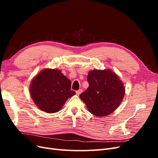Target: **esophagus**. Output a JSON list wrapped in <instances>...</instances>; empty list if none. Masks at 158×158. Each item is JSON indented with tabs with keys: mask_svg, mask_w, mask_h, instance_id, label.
Instances as JSON below:
<instances>
[{
	"mask_svg": "<svg viewBox=\"0 0 158 158\" xmlns=\"http://www.w3.org/2000/svg\"><path fill=\"white\" fill-rule=\"evenodd\" d=\"M83 92V90L82 89H79V90H78V91H76V95H79L81 93H82Z\"/></svg>",
	"mask_w": 158,
	"mask_h": 158,
	"instance_id": "1",
	"label": "esophagus"
}]
</instances>
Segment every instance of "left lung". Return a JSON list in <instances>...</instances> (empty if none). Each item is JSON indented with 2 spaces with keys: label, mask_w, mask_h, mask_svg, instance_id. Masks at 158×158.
I'll list each match as a JSON object with an SVG mask.
<instances>
[{
  "label": "left lung",
  "mask_w": 158,
  "mask_h": 158,
  "mask_svg": "<svg viewBox=\"0 0 158 158\" xmlns=\"http://www.w3.org/2000/svg\"><path fill=\"white\" fill-rule=\"evenodd\" d=\"M88 89L80 95L88 111L98 117L112 113L123 101L125 88L122 81L110 69L94 70L87 76Z\"/></svg>",
  "instance_id": "1"
}]
</instances>
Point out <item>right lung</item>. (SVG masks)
<instances>
[{
  "mask_svg": "<svg viewBox=\"0 0 158 158\" xmlns=\"http://www.w3.org/2000/svg\"><path fill=\"white\" fill-rule=\"evenodd\" d=\"M30 93L37 107L49 113L58 112L76 94L71 90L70 80L60 70L51 69H44L33 78Z\"/></svg>",
  "mask_w": 158,
  "mask_h": 158,
  "instance_id": "1",
  "label": "right lung"
}]
</instances>
